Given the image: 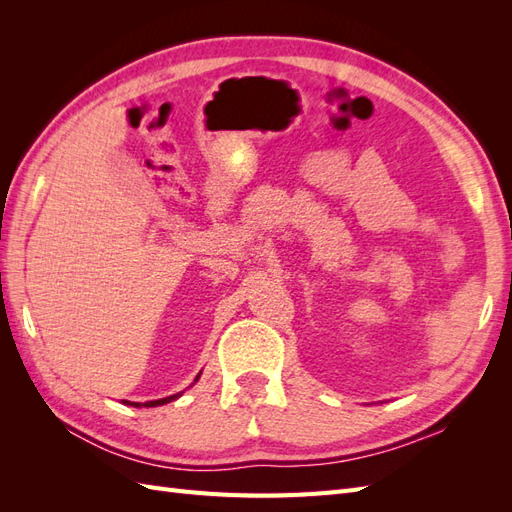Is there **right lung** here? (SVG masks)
I'll return each mask as SVG.
<instances>
[{
	"label": "right lung",
	"mask_w": 512,
	"mask_h": 512,
	"mask_svg": "<svg viewBox=\"0 0 512 512\" xmlns=\"http://www.w3.org/2000/svg\"><path fill=\"white\" fill-rule=\"evenodd\" d=\"M200 378V374L196 376V380ZM181 393H177V395H170V397H164V399H153V401H145V404H132V401H123V404L126 406H134V408H153V406H164V404H168V401H173V399H177Z\"/></svg>",
	"instance_id": "add662e5"
}]
</instances>
